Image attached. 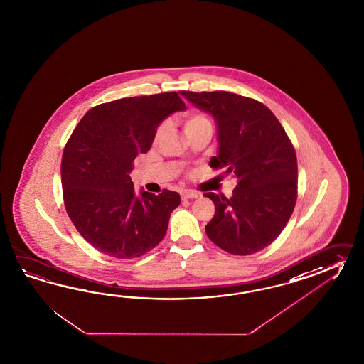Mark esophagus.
Here are the masks:
<instances>
[{
    "mask_svg": "<svg viewBox=\"0 0 364 364\" xmlns=\"http://www.w3.org/2000/svg\"><path fill=\"white\" fill-rule=\"evenodd\" d=\"M200 194L197 193L196 191H184L181 193V198L183 200H189V198H197Z\"/></svg>",
    "mask_w": 364,
    "mask_h": 364,
    "instance_id": "esophagus-1",
    "label": "esophagus"
}]
</instances>
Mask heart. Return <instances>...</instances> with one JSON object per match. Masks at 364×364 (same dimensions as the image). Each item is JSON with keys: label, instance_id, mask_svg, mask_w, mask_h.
<instances>
[{"label": "heart", "instance_id": "b5f03b06", "mask_svg": "<svg viewBox=\"0 0 364 364\" xmlns=\"http://www.w3.org/2000/svg\"><path fill=\"white\" fill-rule=\"evenodd\" d=\"M202 125H210V120L203 113L192 112L189 113L186 119L184 129L186 132V130L194 129V128H198V127H202ZM163 129H164V127L162 125V127H159L158 130H156V134H155L156 139L162 136Z\"/></svg>", "mask_w": 364, "mask_h": 364}]
</instances>
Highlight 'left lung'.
<instances>
[{
	"instance_id": "1",
	"label": "left lung",
	"mask_w": 364,
	"mask_h": 364,
	"mask_svg": "<svg viewBox=\"0 0 364 364\" xmlns=\"http://www.w3.org/2000/svg\"><path fill=\"white\" fill-rule=\"evenodd\" d=\"M217 124L218 155L211 168L236 178L232 196L205 193L215 214L205 230L231 255L247 256L274 242L296 202L298 163L282 125L255 99L227 91H180Z\"/></svg>"
}]
</instances>
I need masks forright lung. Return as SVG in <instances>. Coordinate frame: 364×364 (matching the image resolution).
Listing matches in <instances>:
<instances>
[{
    "instance_id": "1",
    "label": "right lung",
    "mask_w": 364,
    "mask_h": 364,
    "mask_svg": "<svg viewBox=\"0 0 364 364\" xmlns=\"http://www.w3.org/2000/svg\"><path fill=\"white\" fill-rule=\"evenodd\" d=\"M186 109L176 92L124 97L91 108L75 127L61 162L65 209L97 251L134 259L162 242L180 194L137 196L129 173L163 120Z\"/></svg>"
}]
</instances>
